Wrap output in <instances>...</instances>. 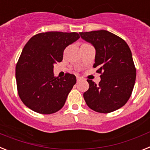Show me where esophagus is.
I'll list each match as a JSON object with an SVG mask.
<instances>
[{"mask_svg": "<svg viewBox=\"0 0 150 150\" xmlns=\"http://www.w3.org/2000/svg\"><path fill=\"white\" fill-rule=\"evenodd\" d=\"M81 80V78L79 76H77V81H80Z\"/></svg>", "mask_w": 150, "mask_h": 150, "instance_id": "34e87169", "label": "esophagus"}]
</instances>
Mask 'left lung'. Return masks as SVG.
Here are the masks:
<instances>
[{"label":"left lung","instance_id":"left-lung-1","mask_svg":"<svg viewBox=\"0 0 150 150\" xmlns=\"http://www.w3.org/2000/svg\"><path fill=\"white\" fill-rule=\"evenodd\" d=\"M81 38L95 48V63L100 75L99 84L88 80L84 93L86 103L95 112L109 113L120 109L129 100L136 80L132 53L123 39L106 30L80 32Z\"/></svg>","mask_w":150,"mask_h":150}]
</instances>
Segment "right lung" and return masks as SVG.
<instances>
[{"mask_svg": "<svg viewBox=\"0 0 150 150\" xmlns=\"http://www.w3.org/2000/svg\"><path fill=\"white\" fill-rule=\"evenodd\" d=\"M80 38L76 32L38 34L27 42L16 67L18 93L23 103L41 114H52L64 106L76 77L53 75V65L61 62L65 48Z\"/></svg>", "mask_w": 150, "mask_h": 150, "instance_id": "1", "label": "right lung"}]
</instances>
